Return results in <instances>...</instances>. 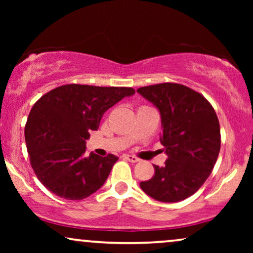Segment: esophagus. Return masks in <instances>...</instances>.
Listing matches in <instances>:
<instances>
[{
  "label": "esophagus",
  "instance_id": "esophagus-1",
  "mask_svg": "<svg viewBox=\"0 0 253 253\" xmlns=\"http://www.w3.org/2000/svg\"><path fill=\"white\" fill-rule=\"evenodd\" d=\"M124 159L127 161L130 162H133V164H136V162L139 161V159H138L137 157H134V155H130V154H126L124 155Z\"/></svg>",
  "mask_w": 253,
  "mask_h": 253
}]
</instances>
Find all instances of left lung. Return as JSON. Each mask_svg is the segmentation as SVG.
Wrapping results in <instances>:
<instances>
[{
  "instance_id": "obj_1",
  "label": "left lung",
  "mask_w": 253,
  "mask_h": 253,
  "mask_svg": "<svg viewBox=\"0 0 253 253\" xmlns=\"http://www.w3.org/2000/svg\"><path fill=\"white\" fill-rule=\"evenodd\" d=\"M159 110L160 143L168 159L154 166V175L140 182L147 196L162 203H176L198 191L219 157V120L213 107L198 92L181 84L164 83L137 89Z\"/></svg>"
}]
</instances>
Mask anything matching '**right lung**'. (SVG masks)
Wrapping results in <instances>:
<instances>
[{"mask_svg":"<svg viewBox=\"0 0 253 253\" xmlns=\"http://www.w3.org/2000/svg\"><path fill=\"white\" fill-rule=\"evenodd\" d=\"M133 94L131 87L70 84L38 100L27 119L25 141L31 166L49 191L82 200L101 188L119 158L93 152L86 157V140L106 110Z\"/></svg>","mask_w":253,"mask_h":253,"instance_id":"1","label":"right lung"}]
</instances>
